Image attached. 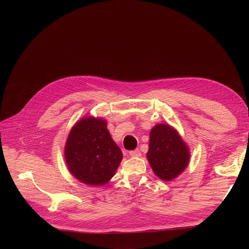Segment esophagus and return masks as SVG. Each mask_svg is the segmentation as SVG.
<instances>
[{"instance_id":"esophagus-1","label":"esophagus","mask_w":249,"mask_h":249,"mask_svg":"<svg viewBox=\"0 0 249 249\" xmlns=\"http://www.w3.org/2000/svg\"><path fill=\"white\" fill-rule=\"evenodd\" d=\"M129 154L131 158H139V156L141 155V152L139 149H135V150H131L129 151Z\"/></svg>"}]
</instances>
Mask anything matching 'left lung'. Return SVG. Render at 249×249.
Segmentation results:
<instances>
[{
  "label": "left lung",
  "mask_w": 249,
  "mask_h": 249,
  "mask_svg": "<svg viewBox=\"0 0 249 249\" xmlns=\"http://www.w3.org/2000/svg\"><path fill=\"white\" fill-rule=\"evenodd\" d=\"M146 158L153 173L168 181L185 171L190 161V150L175 128L158 124L150 131Z\"/></svg>",
  "instance_id": "left-lung-1"
}]
</instances>
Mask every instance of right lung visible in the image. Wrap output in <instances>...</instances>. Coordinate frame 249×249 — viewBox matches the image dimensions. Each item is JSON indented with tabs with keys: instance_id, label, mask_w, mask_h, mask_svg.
Wrapping results in <instances>:
<instances>
[{
	"instance_id": "add662e5",
	"label": "right lung",
	"mask_w": 249,
	"mask_h": 249,
	"mask_svg": "<svg viewBox=\"0 0 249 249\" xmlns=\"http://www.w3.org/2000/svg\"><path fill=\"white\" fill-rule=\"evenodd\" d=\"M123 158L112 139L107 121L85 117L71 128L64 147L70 173L89 186H103L114 177Z\"/></svg>"
}]
</instances>
